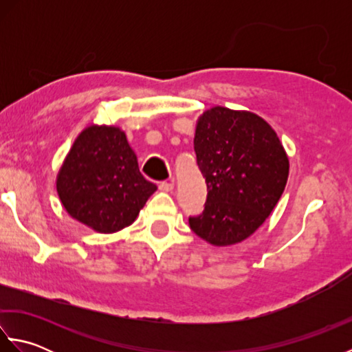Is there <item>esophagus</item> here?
<instances>
[{"mask_svg":"<svg viewBox=\"0 0 352 352\" xmlns=\"http://www.w3.org/2000/svg\"><path fill=\"white\" fill-rule=\"evenodd\" d=\"M159 189L162 192H170L172 189H174V182H162L159 184Z\"/></svg>","mask_w":352,"mask_h":352,"instance_id":"1","label":"esophagus"}]
</instances>
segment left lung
I'll return each instance as SVG.
<instances>
[{"mask_svg": "<svg viewBox=\"0 0 352 352\" xmlns=\"http://www.w3.org/2000/svg\"><path fill=\"white\" fill-rule=\"evenodd\" d=\"M193 148L207 199L203 213L189 218L192 231L216 246L245 241L286 188L289 159L278 136L251 111L218 106L198 119Z\"/></svg>", "mask_w": 352, "mask_h": 352, "instance_id": "1", "label": "left lung"}]
</instances>
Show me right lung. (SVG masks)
<instances>
[{
	"mask_svg": "<svg viewBox=\"0 0 352 352\" xmlns=\"http://www.w3.org/2000/svg\"><path fill=\"white\" fill-rule=\"evenodd\" d=\"M155 190L118 126L91 125L81 131L57 175L66 212L100 233L129 227Z\"/></svg>",
	"mask_w": 352,
	"mask_h": 352,
	"instance_id": "obj_1",
	"label": "right lung"
}]
</instances>
